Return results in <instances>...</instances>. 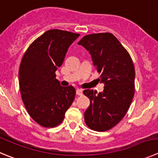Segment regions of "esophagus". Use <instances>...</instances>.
Wrapping results in <instances>:
<instances>
[{"mask_svg":"<svg viewBox=\"0 0 158 158\" xmlns=\"http://www.w3.org/2000/svg\"><path fill=\"white\" fill-rule=\"evenodd\" d=\"M76 94L79 96L82 95V90L80 89H76Z\"/></svg>","mask_w":158,"mask_h":158,"instance_id":"34e87169","label":"esophagus"}]
</instances>
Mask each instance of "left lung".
<instances>
[{"instance_id":"8db88e82","label":"left lung","mask_w":158,"mask_h":158,"mask_svg":"<svg viewBox=\"0 0 158 158\" xmlns=\"http://www.w3.org/2000/svg\"><path fill=\"white\" fill-rule=\"evenodd\" d=\"M90 54L94 66L104 84V91L85 89L90 104L84 113L89 129L104 132L112 129L124 118L135 92V68L129 52L110 32L86 35L80 40Z\"/></svg>"}]
</instances>
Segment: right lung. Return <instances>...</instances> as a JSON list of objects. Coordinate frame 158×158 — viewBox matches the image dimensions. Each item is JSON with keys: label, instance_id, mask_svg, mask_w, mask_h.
<instances>
[{"label": "right lung", "instance_id": "add662e5", "mask_svg": "<svg viewBox=\"0 0 158 158\" xmlns=\"http://www.w3.org/2000/svg\"><path fill=\"white\" fill-rule=\"evenodd\" d=\"M79 36L61 29L48 30L30 44L22 59L19 72L22 99L30 117L43 127L60 125L75 99V88L61 86L55 72Z\"/></svg>", "mask_w": 158, "mask_h": 158}]
</instances>
